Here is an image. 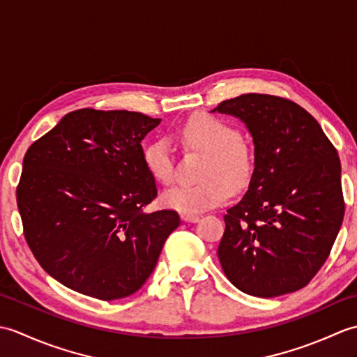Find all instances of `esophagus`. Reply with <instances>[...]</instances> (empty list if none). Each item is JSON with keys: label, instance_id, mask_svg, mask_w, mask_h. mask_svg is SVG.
<instances>
[{"label": "esophagus", "instance_id": "34e87169", "mask_svg": "<svg viewBox=\"0 0 357 357\" xmlns=\"http://www.w3.org/2000/svg\"><path fill=\"white\" fill-rule=\"evenodd\" d=\"M183 221L185 222H198L199 221V215H193V213H183L181 215Z\"/></svg>", "mask_w": 357, "mask_h": 357}]
</instances>
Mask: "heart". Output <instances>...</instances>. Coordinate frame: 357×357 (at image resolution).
Wrapping results in <instances>:
<instances>
[{"mask_svg": "<svg viewBox=\"0 0 357 357\" xmlns=\"http://www.w3.org/2000/svg\"><path fill=\"white\" fill-rule=\"evenodd\" d=\"M178 139L187 151H196L206 156L198 184L174 185L162 195L165 207L181 213H199L224 202L229 188L238 192L244 188L253 173V151L241 138L239 130L225 119L211 115H201L188 119L179 128ZM146 164L151 178L164 185L176 179L172 142L158 138L144 150Z\"/></svg>", "mask_w": 357, "mask_h": 357, "instance_id": "obj_1", "label": "heart"}]
</instances>
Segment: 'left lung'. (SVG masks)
Segmentation results:
<instances>
[{
	"instance_id": "8db88e82",
	"label": "left lung",
	"mask_w": 357,
	"mask_h": 357,
	"mask_svg": "<svg viewBox=\"0 0 357 357\" xmlns=\"http://www.w3.org/2000/svg\"><path fill=\"white\" fill-rule=\"evenodd\" d=\"M216 110L239 118L255 144L248 190L224 216L219 262L247 294L298 291L327 261L344 221L337 150L319 123L285 98L247 93Z\"/></svg>"
}]
</instances>
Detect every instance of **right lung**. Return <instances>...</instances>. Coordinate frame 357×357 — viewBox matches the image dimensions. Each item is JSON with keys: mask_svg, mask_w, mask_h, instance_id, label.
I'll return each instance as SVG.
<instances>
[{"mask_svg": "<svg viewBox=\"0 0 357 357\" xmlns=\"http://www.w3.org/2000/svg\"><path fill=\"white\" fill-rule=\"evenodd\" d=\"M159 123L138 112L79 109L26 151L17 187L24 238L58 282L113 301L138 291L155 270L179 225L174 210L144 211L158 188L141 142Z\"/></svg>", "mask_w": 357, "mask_h": 357, "instance_id": "right-lung-1", "label": "right lung"}]
</instances>
